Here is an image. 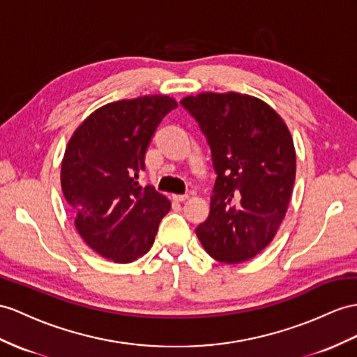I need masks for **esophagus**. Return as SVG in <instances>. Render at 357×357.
Masks as SVG:
<instances>
[{
	"label": "esophagus",
	"instance_id": "34e87169",
	"mask_svg": "<svg viewBox=\"0 0 357 357\" xmlns=\"http://www.w3.org/2000/svg\"><path fill=\"white\" fill-rule=\"evenodd\" d=\"M172 197L175 202H184V200L188 199V195H173Z\"/></svg>",
	"mask_w": 357,
	"mask_h": 357
}]
</instances>
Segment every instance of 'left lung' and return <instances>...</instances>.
Masks as SVG:
<instances>
[{"mask_svg": "<svg viewBox=\"0 0 357 357\" xmlns=\"http://www.w3.org/2000/svg\"><path fill=\"white\" fill-rule=\"evenodd\" d=\"M181 105L205 134L217 175L197 238L217 261H249L271 243L288 209L296 179L292 137L270 105L249 95L206 91Z\"/></svg>", "mask_w": 357, "mask_h": 357, "instance_id": "8db88e82", "label": "left lung"}]
</instances>
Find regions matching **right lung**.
<instances>
[{"instance_id":"1","label":"right lung","mask_w":357,"mask_h":357,"mask_svg":"<svg viewBox=\"0 0 357 357\" xmlns=\"http://www.w3.org/2000/svg\"><path fill=\"white\" fill-rule=\"evenodd\" d=\"M178 104L166 95L107 104L70 137L61 162V190L89 248L126 264L152 248L170 202L142 187L144 155L162 117Z\"/></svg>"}]
</instances>
